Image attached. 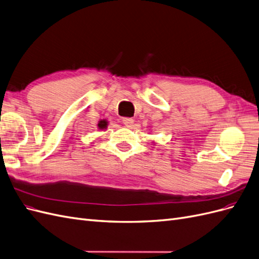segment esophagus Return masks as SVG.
<instances>
[{
	"label": "esophagus",
	"mask_w": 259,
	"mask_h": 259,
	"mask_svg": "<svg viewBox=\"0 0 259 259\" xmlns=\"http://www.w3.org/2000/svg\"><path fill=\"white\" fill-rule=\"evenodd\" d=\"M123 123H124V125H126V126H128V127L134 126V120H133L132 117H124Z\"/></svg>",
	"instance_id": "esophagus-1"
}]
</instances>
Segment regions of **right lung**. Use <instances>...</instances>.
Wrapping results in <instances>:
<instances>
[{
	"mask_svg": "<svg viewBox=\"0 0 259 259\" xmlns=\"http://www.w3.org/2000/svg\"><path fill=\"white\" fill-rule=\"evenodd\" d=\"M107 125H108V122L106 120H102V121L98 123V127H99L100 130H103V128L107 127Z\"/></svg>",
	"mask_w": 259,
	"mask_h": 259,
	"instance_id": "add662e5",
	"label": "right lung"
}]
</instances>
